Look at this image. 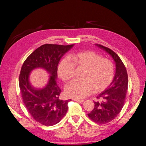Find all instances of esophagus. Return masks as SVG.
I'll use <instances>...</instances> for the list:
<instances>
[{"label": "esophagus", "mask_w": 146, "mask_h": 146, "mask_svg": "<svg viewBox=\"0 0 146 146\" xmlns=\"http://www.w3.org/2000/svg\"><path fill=\"white\" fill-rule=\"evenodd\" d=\"M73 100L78 102H83L84 101V100H83V99H73Z\"/></svg>", "instance_id": "1"}]
</instances>
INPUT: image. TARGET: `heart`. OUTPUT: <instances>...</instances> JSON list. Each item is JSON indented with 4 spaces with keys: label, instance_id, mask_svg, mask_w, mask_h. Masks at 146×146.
Masks as SVG:
<instances>
[{
    "label": "heart",
    "instance_id": "heart-1",
    "mask_svg": "<svg viewBox=\"0 0 146 146\" xmlns=\"http://www.w3.org/2000/svg\"><path fill=\"white\" fill-rule=\"evenodd\" d=\"M61 60L58 66V77L63 82L73 78L76 67L85 69L81 82H72L66 86L65 94L68 98L82 99L94 92L105 89L112 82L114 76V65L112 61L94 51H83Z\"/></svg>",
    "mask_w": 146,
    "mask_h": 146
}]
</instances>
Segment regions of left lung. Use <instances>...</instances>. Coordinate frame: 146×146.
I'll use <instances>...</instances> for the list:
<instances>
[{"mask_svg":"<svg viewBox=\"0 0 146 146\" xmlns=\"http://www.w3.org/2000/svg\"><path fill=\"white\" fill-rule=\"evenodd\" d=\"M96 45L112 56L115 62L116 72L109 88L96 97L101 101L94 102V108L88 115L96 123L106 124L115 118L123 108L128 89V74L124 63L115 52L101 44Z\"/></svg>","mask_w":146,"mask_h":146,"instance_id":"1","label":"left lung"}]
</instances>
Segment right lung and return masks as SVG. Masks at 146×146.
Masks as SVG:
<instances>
[{"instance_id":"right-lung-1","label":"right lung","mask_w":146,"mask_h":146,"mask_svg":"<svg viewBox=\"0 0 146 146\" xmlns=\"http://www.w3.org/2000/svg\"><path fill=\"white\" fill-rule=\"evenodd\" d=\"M73 45L44 44L31 54L21 67L19 83L23 102L34 119L45 126L59 122L66 115L68 102L71 101L59 99L61 89L56 79L61 58ZM38 67L44 68L50 74L48 84L42 89L34 88L29 81L30 72Z\"/></svg>"}]
</instances>
